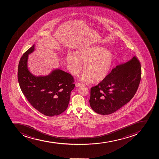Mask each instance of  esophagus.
I'll return each mask as SVG.
<instances>
[{
	"instance_id": "obj_1",
	"label": "esophagus",
	"mask_w": 159,
	"mask_h": 159,
	"mask_svg": "<svg viewBox=\"0 0 159 159\" xmlns=\"http://www.w3.org/2000/svg\"><path fill=\"white\" fill-rule=\"evenodd\" d=\"M83 84H82V83H75V85H76V87L78 88V87H79V86H81V85H83Z\"/></svg>"
}]
</instances>
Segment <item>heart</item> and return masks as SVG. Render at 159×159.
<instances>
[{
    "instance_id": "heart-1",
    "label": "heart",
    "mask_w": 159,
    "mask_h": 159,
    "mask_svg": "<svg viewBox=\"0 0 159 159\" xmlns=\"http://www.w3.org/2000/svg\"><path fill=\"white\" fill-rule=\"evenodd\" d=\"M114 56L110 50L100 46H92L81 49L75 55L69 53L66 57L67 63L71 74L77 76L82 69V63L84 71L80 79L89 83L93 79L100 81L105 79L109 74Z\"/></svg>"
}]
</instances>
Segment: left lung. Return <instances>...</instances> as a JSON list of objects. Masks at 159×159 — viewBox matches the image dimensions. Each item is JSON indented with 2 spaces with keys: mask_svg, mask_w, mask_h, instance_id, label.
Segmentation results:
<instances>
[{
  "mask_svg": "<svg viewBox=\"0 0 159 159\" xmlns=\"http://www.w3.org/2000/svg\"><path fill=\"white\" fill-rule=\"evenodd\" d=\"M141 66L136 57L117 65L105 79L91 89L89 104L101 115L113 113L130 102L138 90Z\"/></svg>",
  "mask_w": 159,
  "mask_h": 159,
  "instance_id": "obj_1",
  "label": "left lung"
}]
</instances>
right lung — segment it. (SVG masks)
Instances as JSON below:
<instances>
[{
    "instance_id": "right-lung-1",
    "label": "right lung",
    "mask_w": 159,
    "mask_h": 159,
    "mask_svg": "<svg viewBox=\"0 0 159 159\" xmlns=\"http://www.w3.org/2000/svg\"><path fill=\"white\" fill-rule=\"evenodd\" d=\"M35 50V44L20 59L17 77L20 88L35 109L47 116L64 112L75 88L73 76L57 68L47 76H35L28 67V55Z\"/></svg>"
}]
</instances>
